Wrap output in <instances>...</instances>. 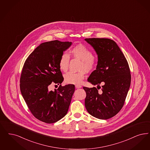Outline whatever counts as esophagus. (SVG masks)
<instances>
[{
    "label": "esophagus",
    "instance_id": "34e87169",
    "mask_svg": "<svg viewBox=\"0 0 150 150\" xmlns=\"http://www.w3.org/2000/svg\"><path fill=\"white\" fill-rule=\"evenodd\" d=\"M82 86H81V85H75V88H76V89H79V88H81Z\"/></svg>",
    "mask_w": 150,
    "mask_h": 150
}]
</instances>
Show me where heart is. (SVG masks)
Masks as SVG:
<instances>
[{"mask_svg":"<svg viewBox=\"0 0 150 150\" xmlns=\"http://www.w3.org/2000/svg\"><path fill=\"white\" fill-rule=\"evenodd\" d=\"M70 54L75 58L81 61L80 70L78 72H69L64 75L65 83L70 84H80L87 72L94 70L96 66V59L89 48L83 45H78L71 49ZM70 57L67 54H63L60 56L59 66L60 70L65 72L69 67Z\"/></svg>","mask_w":150,"mask_h":150,"instance_id":"obj_1","label":"heart"}]
</instances>
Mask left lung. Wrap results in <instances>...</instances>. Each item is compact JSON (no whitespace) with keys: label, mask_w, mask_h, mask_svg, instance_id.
<instances>
[{"label":"left lung","mask_w":150,"mask_h":150,"mask_svg":"<svg viewBox=\"0 0 150 150\" xmlns=\"http://www.w3.org/2000/svg\"><path fill=\"white\" fill-rule=\"evenodd\" d=\"M85 40L95 50L98 57L96 70L88 81L101 89L98 91L96 87H83L86 94L85 106L92 116L108 120L117 114L125 104L131 85L130 69L125 55L113 40L99 38Z\"/></svg>","instance_id":"1"}]
</instances>
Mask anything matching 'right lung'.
<instances>
[{
    "instance_id": "right-lung-1",
    "label": "right lung",
    "mask_w": 150,
    "mask_h": 150,
    "mask_svg": "<svg viewBox=\"0 0 150 150\" xmlns=\"http://www.w3.org/2000/svg\"><path fill=\"white\" fill-rule=\"evenodd\" d=\"M71 42L54 40L40 45L24 62L20 78V89L33 116L46 123H53L67 113L75 86H62L64 80L59 66L60 56ZM60 84L54 91L51 84Z\"/></svg>"
}]
</instances>
